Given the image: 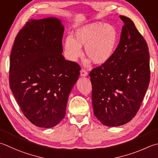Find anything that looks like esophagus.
<instances>
[{"mask_svg": "<svg viewBox=\"0 0 158 158\" xmlns=\"http://www.w3.org/2000/svg\"><path fill=\"white\" fill-rule=\"evenodd\" d=\"M80 75L81 77H85L88 75V73L84 69H81V71H80Z\"/></svg>", "mask_w": 158, "mask_h": 158, "instance_id": "1", "label": "esophagus"}]
</instances>
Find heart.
Masks as SVG:
<instances>
[{
    "mask_svg": "<svg viewBox=\"0 0 158 158\" xmlns=\"http://www.w3.org/2000/svg\"><path fill=\"white\" fill-rule=\"evenodd\" d=\"M118 31L112 24L92 23L77 29L75 38L68 37L64 47L67 57L76 61L82 55L81 46L85 53L94 64H103L112 56L118 41Z\"/></svg>",
    "mask_w": 158,
    "mask_h": 158,
    "instance_id": "obj_1",
    "label": "heart"
}]
</instances>
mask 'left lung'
I'll use <instances>...</instances> for the list:
<instances>
[{
    "label": "left lung",
    "mask_w": 158,
    "mask_h": 158,
    "mask_svg": "<svg viewBox=\"0 0 158 158\" xmlns=\"http://www.w3.org/2000/svg\"><path fill=\"white\" fill-rule=\"evenodd\" d=\"M123 21L119 44L107 62L92 69L94 116L106 126L126 124L140 109L150 81L149 52L146 41L133 21Z\"/></svg>",
    "instance_id": "left-lung-1"
}]
</instances>
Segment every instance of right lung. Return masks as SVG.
Here are the masks:
<instances>
[{
	"instance_id": "1",
	"label": "right lung",
	"mask_w": 158,
	"mask_h": 158,
	"mask_svg": "<svg viewBox=\"0 0 158 158\" xmlns=\"http://www.w3.org/2000/svg\"><path fill=\"white\" fill-rule=\"evenodd\" d=\"M64 27L55 17L30 19L10 55L9 86L23 114L35 126L51 128L65 115L80 66L62 55Z\"/></svg>"
}]
</instances>
